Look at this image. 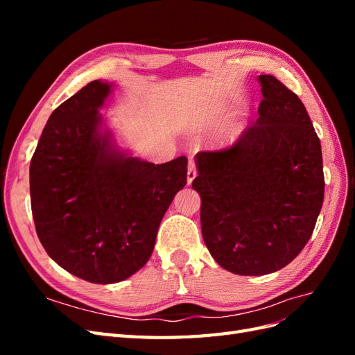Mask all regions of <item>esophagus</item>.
I'll return each instance as SVG.
<instances>
[{"label":"esophagus","mask_w":355,"mask_h":355,"mask_svg":"<svg viewBox=\"0 0 355 355\" xmlns=\"http://www.w3.org/2000/svg\"><path fill=\"white\" fill-rule=\"evenodd\" d=\"M197 176V170H196V163L194 161H189L188 163V173H187V180H188V185L192 184V180L196 179Z\"/></svg>","instance_id":"obj_1"}]
</instances>
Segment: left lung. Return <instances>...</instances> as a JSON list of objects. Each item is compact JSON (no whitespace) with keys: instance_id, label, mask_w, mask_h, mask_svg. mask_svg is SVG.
I'll return each mask as SVG.
<instances>
[{"instance_id":"1","label":"left lung","mask_w":355,"mask_h":355,"mask_svg":"<svg viewBox=\"0 0 355 355\" xmlns=\"http://www.w3.org/2000/svg\"><path fill=\"white\" fill-rule=\"evenodd\" d=\"M259 118L232 146L201 151L192 182L213 259L239 275L282 270L313 235L324 200L320 139L305 106L274 75H259Z\"/></svg>"}]
</instances>
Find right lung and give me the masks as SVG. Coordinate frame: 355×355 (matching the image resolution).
I'll return each instance as SVG.
<instances>
[{
  "label": "right lung",
  "mask_w": 355,
  "mask_h": 355,
  "mask_svg": "<svg viewBox=\"0 0 355 355\" xmlns=\"http://www.w3.org/2000/svg\"><path fill=\"white\" fill-rule=\"evenodd\" d=\"M99 80L53 111L31 159L38 239L63 270L96 284L123 282L153 254L158 227L187 185V157L154 164L116 148L99 110Z\"/></svg>",
  "instance_id": "obj_1"
}]
</instances>
